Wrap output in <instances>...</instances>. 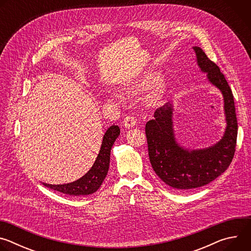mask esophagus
Listing matches in <instances>:
<instances>
[{
    "mask_svg": "<svg viewBox=\"0 0 251 251\" xmlns=\"http://www.w3.org/2000/svg\"><path fill=\"white\" fill-rule=\"evenodd\" d=\"M123 123H124L125 128L130 129V128H133V127L136 125L137 120H136V119H135V117H133V116H127V117H125V118H124Z\"/></svg>",
    "mask_w": 251,
    "mask_h": 251,
    "instance_id": "34e87169",
    "label": "esophagus"
}]
</instances>
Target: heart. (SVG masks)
Returning a JSON list of instances; mask_svg holds the SVG:
<instances>
[{
    "label": "heart",
    "mask_w": 251,
    "mask_h": 251,
    "mask_svg": "<svg viewBox=\"0 0 251 251\" xmlns=\"http://www.w3.org/2000/svg\"><path fill=\"white\" fill-rule=\"evenodd\" d=\"M155 78H156V76L153 74H147L144 76H142L139 79H137V80L133 81L132 83H130L125 89L130 91V92H134V93L141 92V91H145L146 89H148L152 85V83L154 82ZM156 91H157V85H154L152 87V95H155ZM116 97H117L116 95H111L110 96L111 99L116 98Z\"/></svg>",
    "instance_id": "1"
}]
</instances>
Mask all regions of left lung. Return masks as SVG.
<instances>
[{"label": "left lung", "instance_id": "1", "mask_svg": "<svg viewBox=\"0 0 251 251\" xmlns=\"http://www.w3.org/2000/svg\"><path fill=\"white\" fill-rule=\"evenodd\" d=\"M201 73L207 82L218 88L224 98L226 127L222 139L205 148L190 149L178 143L174 129L173 101L166 103L146 124L151 165L161 180L176 190L202 187L221 176L230 165L236 145L237 120L231 89L221 73L199 47H193Z\"/></svg>", "mask_w": 251, "mask_h": 251}]
</instances>
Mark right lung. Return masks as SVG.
Returning <instances> with one entry per match:
<instances>
[{"label": "right lung", "mask_w": 251, "mask_h": 251, "mask_svg": "<svg viewBox=\"0 0 251 251\" xmlns=\"http://www.w3.org/2000/svg\"><path fill=\"white\" fill-rule=\"evenodd\" d=\"M120 135V128L117 125L110 126L105 132L98 156L90 170L78 180L62 185H50L42 183L44 186L69 196H88L94 194L102 185L108 173L110 164V152L115 140Z\"/></svg>", "instance_id": "right-lung-1"}]
</instances>
